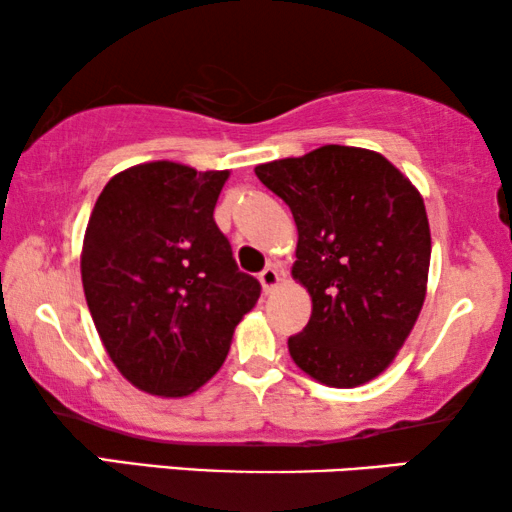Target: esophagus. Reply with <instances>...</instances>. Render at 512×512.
<instances>
[{
  "label": "esophagus",
  "mask_w": 512,
  "mask_h": 512,
  "mask_svg": "<svg viewBox=\"0 0 512 512\" xmlns=\"http://www.w3.org/2000/svg\"><path fill=\"white\" fill-rule=\"evenodd\" d=\"M258 279H261L263 291L270 293V291L277 289L279 282H282V275H279V270L275 268V265H268V268L261 272V277H258Z\"/></svg>",
  "instance_id": "34e87169"
}]
</instances>
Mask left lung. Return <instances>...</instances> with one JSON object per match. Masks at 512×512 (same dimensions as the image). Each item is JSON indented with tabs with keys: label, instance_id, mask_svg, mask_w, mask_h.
I'll use <instances>...</instances> for the list:
<instances>
[{
	"label": "left lung",
	"instance_id": "1",
	"mask_svg": "<svg viewBox=\"0 0 512 512\" xmlns=\"http://www.w3.org/2000/svg\"><path fill=\"white\" fill-rule=\"evenodd\" d=\"M298 228L293 277L312 317L289 338L291 359L338 389L373 380L419 317L431 261L422 195L387 158L328 144L256 167Z\"/></svg>",
	"mask_w": 512,
	"mask_h": 512
}]
</instances>
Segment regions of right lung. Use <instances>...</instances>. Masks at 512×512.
Returning <instances> with one entry per match:
<instances>
[{"label": "right lung", "instance_id": "1", "mask_svg": "<svg viewBox=\"0 0 512 512\" xmlns=\"http://www.w3.org/2000/svg\"><path fill=\"white\" fill-rule=\"evenodd\" d=\"M228 172L156 160L116 174L90 214L81 254L102 345L137 389L188 396L221 363L261 284L240 272L214 207Z\"/></svg>", "mask_w": 512, "mask_h": 512}]
</instances>
